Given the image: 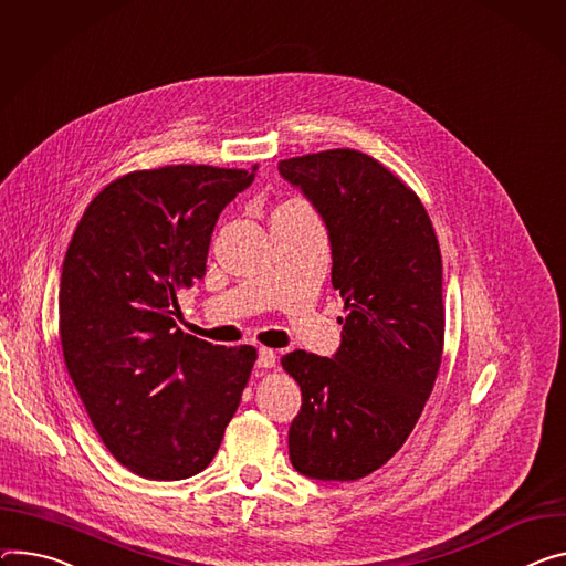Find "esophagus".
Segmentation results:
<instances>
[{
	"mask_svg": "<svg viewBox=\"0 0 566 566\" xmlns=\"http://www.w3.org/2000/svg\"><path fill=\"white\" fill-rule=\"evenodd\" d=\"M275 364H277V354L269 347H260V356H256V368L269 370V368H275Z\"/></svg>",
	"mask_w": 566,
	"mask_h": 566,
	"instance_id": "34e87169",
	"label": "esophagus"
}]
</instances>
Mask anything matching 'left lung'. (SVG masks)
<instances>
[{
	"label": "left lung",
	"instance_id": "obj_1",
	"mask_svg": "<svg viewBox=\"0 0 566 566\" xmlns=\"http://www.w3.org/2000/svg\"><path fill=\"white\" fill-rule=\"evenodd\" d=\"M277 169L327 226L332 284L347 312L334 358L282 356L302 390L289 455L310 479L356 481L401 449L433 390L444 345L440 245L418 193L361 150L310 153Z\"/></svg>",
	"mask_w": 566,
	"mask_h": 566
}]
</instances>
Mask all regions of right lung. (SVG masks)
<instances>
[{
    "instance_id": "obj_1",
    "label": "right lung",
    "mask_w": 566,
    "mask_h": 566,
    "mask_svg": "<svg viewBox=\"0 0 566 566\" xmlns=\"http://www.w3.org/2000/svg\"><path fill=\"white\" fill-rule=\"evenodd\" d=\"M250 171L171 165L101 189L70 241L59 293L67 373L108 451L150 481L210 465L256 349L176 325L178 293L202 280L210 239Z\"/></svg>"
}]
</instances>
